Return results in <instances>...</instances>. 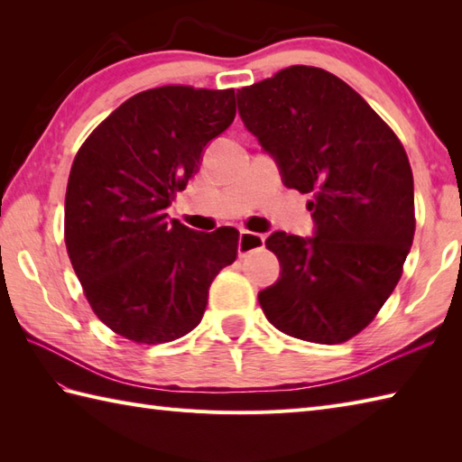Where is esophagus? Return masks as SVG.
I'll return each mask as SVG.
<instances>
[{
    "mask_svg": "<svg viewBox=\"0 0 462 462\" xmlns=\"http://www.w3.org/2000/svg\"><path fill=\"white\" fill-rule=\"evenodd\" d=\"M263 242H266V238H263L262 234L248 232V230H240L238 256H240V258H244V256H248V254H252V252H256V250L263 248Z\"/></svg>",
    "mask_w": 462,
    "mask_h": 462,
    "instance_id": "esophagus-1",
    "label": "esophagus"
}]
</instances>
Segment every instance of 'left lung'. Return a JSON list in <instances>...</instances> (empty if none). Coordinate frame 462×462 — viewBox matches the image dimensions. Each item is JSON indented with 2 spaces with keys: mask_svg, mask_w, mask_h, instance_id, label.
Masks as SVG:
<instances>
[{
  "mask_svg": "<svg viewBox=\"0 0 462 462\" xmlns=\"http://www.w3.org/2000/svg\"><path fill=\"white\" fill-rule=\"evenodd\" d=\"M238 113L283 186L311 192L313 236L272 232L280 278L258 293L273 328L341 343L367 328L403 272L415 234L403 144L359 93L318 67L293 65L238 89Z\"/></svg>",
  "mask_w": 462,
  "mask_h": 462,
  "instance_id": "obj_1",
  "label": "left lung"
}]
</instances>
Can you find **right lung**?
Instances as JSON below:
<instances>
[{
	"mask_svg": "<svg viewBox=\"0 0 462 462\" xmlns=\"http://www.w3.org/2000/svg\"><path fill=\"white\" fill-rule=\"evenodd\" d=\"M234 116V89L159 87L125 101L77 152L67 252L97 318L119 336L146 346L186 336L216 273L236 260V228L196 232L166 214Z\"/></svg>",
	"mask_w": 462,
	"mask_h": 462,
	"instance_id": "right-lung-1",
	"label": "right lung"
}]
</instances>
